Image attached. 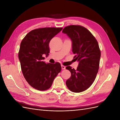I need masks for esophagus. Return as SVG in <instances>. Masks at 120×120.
Returning a JSON list of instances; mask_svg holds the SVG:
<instances>
[{
  "instance_id": "esophagus-1",
  "label": "esophagus",
  "mask_w": 120,
  "mask_h": 120,
  "mask_svg": "<svg viewBox=\"0 0 120 120\" xmlns=\"http://www.w3.org/2000/svg\"><path fill=\"white\" fill-rule=\"evenodd\" d=\"M61 68H62L63 70H65V69H66V67L63 66V65H61Z\"/></svg>"
}]
</instances>
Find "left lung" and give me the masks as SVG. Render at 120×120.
Here are the masks:
<instances>
[{"mask_svg": "<svg viewBox=\"0 0 120 120\" xmlns=\"http://www.w3.org/2000/svg\"><path fill=\"white\" fill-rule=\"evenodd\" d=\"M63 33L71 38L72 52L75 54L74 58L79 61L77 70L66 67L71 72L66 85L71 92L80 93L88 89L96 78L101 57L99 44L91 32L81 25L65 27Z\"/></svg>", "mask_w": 120, "mask_h": 120, "instance_id": "left-lung-1", "label": "left lung"}]
</instances>
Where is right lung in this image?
Segmentation results:
<instances>
[{"instance_id":"add662e5","label":"right lung","mask_w":120,"mask_h":120,"mask_svg":"<svg viewBox=\"0 0 120 120\" xmlns=\"http://www.w3.org/2000/svg\"><path fill=\"white\" fill-rule=\"evenodd\" d=\"M63 28L45 27L32 30L21 41L19 52L21 71L26 81L39 90H48L61 70L60 64H46L43 56L49 55V43Z\"/></svg>"}]
</instances>
